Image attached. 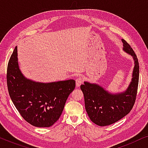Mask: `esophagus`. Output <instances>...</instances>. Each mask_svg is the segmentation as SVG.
Returning a JSON list of instances; mask_svg holds the SVG:
<instances>
[{"label":"esophagus","instance_id":"obj_1","mask_svg":"<svg viewBox=\"0 0 148 148\" xmlns=\"http://www.w3.org/2000/svg\"><path fill=\"white\" fill-rule=\"evenodd\" d=\"M75 82H76V87H79L81 85L83 84V82H84V79H83L82 77H78L76 78L75 79Z\"/></svg>","mask_w":148,"mask_h":148}]
</instances>
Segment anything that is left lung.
Here are the masks:
<instances>
[{
	"label": "left lung",
	"instance_id": "1",
	"mask_svg": "<svg viewBox=\"0 0 148 148\" xmlns=\"http://www.w3.org/2000/svg\"><path fill=\"white\" fill-rule=\"evenodd\" d=\"M122 41L124 50L133 56L135 60L132 82L127 90L121 94L112 95L96 84L84 82L80 86L86 112L90 120L99 126H107L121 120L129 114L136 100L139 75L138 59L130 44L123 39Z\"/></svg>",
	"mask_w": 148,
	"mask_h": 148
}]
</instances>
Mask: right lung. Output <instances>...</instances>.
<instances>
[{
    "label": "right lung",
    "mask_w": 148,
    "mask_h": 148,
    "mask_svg": "<svg viewBox=\"0 0 148 148\" xmlns=\"http://www.w3.org/2000/svg\"><path fill=\"white\" fill-rule=\"evenodd\" d=\"M17 50L16 46L7 66L9 96L27 123L38 127H49L59 119L66 99L75 88V82L42 84L27 79L19 70Z\"/></svg>",
    "instance_id": "add662e5"
}]
</instances>
